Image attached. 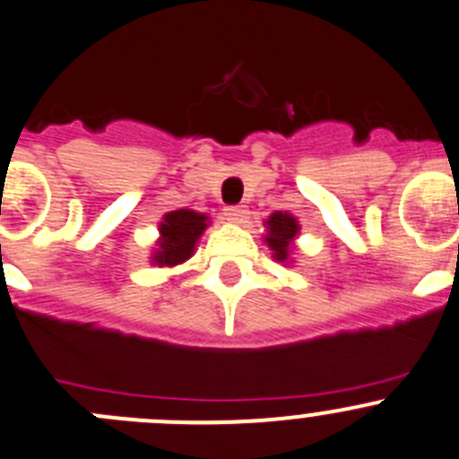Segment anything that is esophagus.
<instances>
[{
	"mask_svg": "<svg viewBox=\"0 0 459 459\" xmlns=\"http://www.w3.org/2000/svg\"><path fill=\"white\" fill-rule=\"evenodd\" d=\"M222 216H225V221L237 222V225H241V222H246L247 212L241 207V204H230V207L222 209Z\"/></svg>",
	"mask_w": 459,
	"mask_h": 459,
	"instance_id": "34e87169",
	"label": "esophagus"
}]
</instances>
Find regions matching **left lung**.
Here are the masks:
<instances>
[{"label":"left lung","instance_id":"obj_1","mask_svg":"<svg viewBox=\"0 0 459 459\" xmlns=\"http://www.w3.org/2000/svg\"><path fill=\"white\" fill-rule=\"evenodd\" d=\"M265 234L264 243L273 250V259L283 265L292 264V252H295V241L299 237V221L290 212H273L264 221Z\"/></svg>","mask_w":459,"mask_h":459}]
</instances>
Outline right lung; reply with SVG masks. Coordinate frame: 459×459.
Returning a JSON list of instances; mask_svg holds the SVG:
<instances>
[{"mask_svg":"<svg viewBox=\"0 0 459 459\" xmlns=\"http://www.w3.org/2000/svg\"><path fill=\"white\" fill-rule=\"evenodd\" d=\"M209 227L207 213L195 209H176L161 216L160 238L151 252V264L160 268H176L194 256L200 237Z\"/></svg>","mask_w":459,"mask_h":459,"instance_id":"obj_1","label":"right lung"}]
</instances>
